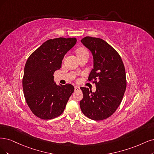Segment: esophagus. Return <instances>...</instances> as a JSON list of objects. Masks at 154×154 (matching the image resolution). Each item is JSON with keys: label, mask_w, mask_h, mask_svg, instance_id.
<instances>
[{"label": "esophagus", "mask_w": 154, "mask_h": 154, "mask_svg": "<svg viewBox=\"0 0 154 154\" xmlns=\"http://www.w3.org/2000/svg\"><path fill=\"white\" fill-rule=\"evenodd\" d=\"M79 89H80V87L79 86H75V91H79Z\"/></svg>", "instance_id": "1"}]
</instances>
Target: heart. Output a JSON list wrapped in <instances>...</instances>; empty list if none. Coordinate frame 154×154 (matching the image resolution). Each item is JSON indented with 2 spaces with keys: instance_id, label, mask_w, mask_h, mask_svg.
I'll use <instances>...</instances> for the list:
<instances>
[{
  "instance_id": "obj_1",
  "label": "heart",
  "mask_w": 154,
  "mask_h": 154,
  "mask_svg": "<svg viewBox=\"0 0 154 154\" xmlns=\"http://www.w3.org/2000/svg\"><path fill=\"white\" fill-rule=\"evenodd\" d=\"M76 53H77V55H78V54H81L83 53H88V51L86 49H85L84 48H79L76 51Z\"/></svg>"
}]
</instances>
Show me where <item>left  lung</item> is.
<instances>
[{
    "label": "left lung",
    "instance_id": "1",
    "mask_svg": "<svg viewBox=\"0 0 154 154\" xmlns=\"http://www.w3.org/2000/svg\"><path fill=\"white\" fill-rule=\"evenodd\" d=\"M81 42L91 52L93 68L88 80L95 83L94 93L81 87L83 98L80 101L84 115L94 121L111 116L120 105L126 89V71L120 55L106 41L86 37Z\"/></svg>",
    "mask_w": 154,
    "mask_h": 154
}]
</instances>
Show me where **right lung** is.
I'll list each match as a JSON object with an SVG mask.
<instances>
[{"label": "right lung", "mask_w": 154, "mask_h": 154, "mask_svg": "<svg viewBox=\"0 0 154 154\" xmlns=\"http://www.w3.org/2000/svg\"><path fill=\"white\" fill-rule=\"evenodd\" d=\"M76 42V38L48 40L26 62L22 82L24 96L32 113L40 119L48 120L60 116L74 91L70 84L56 85L53 74L60 69L65 55Z\"/></svg>", "instance_id": "1"}]
</instances>
